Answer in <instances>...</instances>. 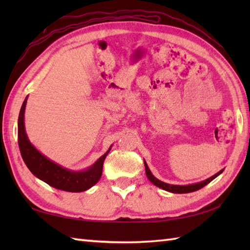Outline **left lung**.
Masks as SVG:
<instances>
[{
  "mask_svg": "<svg viewBox=\"0 0 250 250\" xmlns=\"http://www.w3.org/2000/svg\"><path fill=\"white\" fill-rule=\"evenodd\" d=\"M145 171H146V175H147L148 179H149L150 182H151L153 185H156L157 187L161 188V189H163V190L169 191V192H173V193H189V192H193V191H196V190H199V189H201V188H203L204 186H206L207 184H209V183L211 182V180L215 179L217 176H218L219 174H221V173H222V169H221L220 172H218L217 174H215L214 176H211L210 178L206 179V180H204V182L199 183V184L188 185V186H177V185H169V184H166V183L161 182V180L157 179V178H156L155 176H153V175L151 174L150 169H149V167H148V166H147V163H146V162H145Z\"/></svg>",
  "mask_w": 250,
  "mask_h": 250,
  "instance_id": "8db88e82",
  "label": "left lung"
}]
</instances>
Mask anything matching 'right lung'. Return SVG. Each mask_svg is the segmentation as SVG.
<instances>
[{"label":"right lung","mask_w":250,"mask_h":250,"mask_svg":"<svg viewBox=\"0 0 250 250\" xmlns=\"http://www.w3.org/2000/svg\"><path fill=\"white\" fill-rule=\"evenodd\" d=\"M26 99L28 98H25L21 106L18 117V145L21 157L26 167L37 178L42 179L56 189L68 191V192H82L91 188L102 176L103 163L109 150L101 157L91 167L83 172L68 171L48 160L31 145L26 137L23 122Z\"/></svg>","instance_id":"right-lung-1"}]
</instances>
